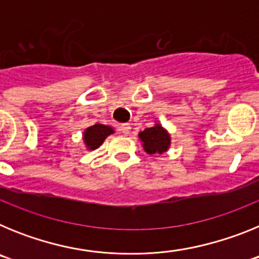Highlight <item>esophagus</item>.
<instances>
[{"label": "esophagus", "instance_id": "esophagus-1", "mask_svg": "<svg viewBox=\"0 0 259 259\" xmlns=\"http://www.w3.org/2000/svg\"><path fill=\"white\" fill-rule=\"evenodd\" d=\"M119 130H120L122 134H130V132H131V124H130V123H123V124L119 127Z\"/></svg>", "mask_w": 259, "mask_h": 259}]
</instances>
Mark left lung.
Instances as JSON below:
<instances>
[{
    "label": "left lung",
    "mask_w": 259,
    "mask_h": 259,
    "mask_svg": "<svg viewBox=\"0 0 259 259\" xmlns=\"http://www.w3.org/2000/svg\"><path fill=\"white\" fill-rule=\"evenodd\" d=\"M139 139L144 150L149 155L158 157L170 149L171 136L159 122H155L153 127L145 128L144 131L139 132Z\"/></svg>",
    "instance_id": "1"
}]
</instances>
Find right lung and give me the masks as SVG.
I'll use <instances>...</instances> for the list:
<instances>
[{
    "instance_id": "right-lung-1",
    "label": "right lung",
    "mask_w": 259,
    "mask_h": 259,
    "mask_svg": "<svg viewBox=\"0 0 259 259\" xmlns=\"http://www.w3.org/2000/svg\"><path fill=\"white\" fill-rule=\"evenodd\" d=\"M115 134L114 128L111 125L106 124H97L91 125L85 128L83 132V143L87 150H95L104 144L106 137L110 135Z\"/></svg>"
}]
</instances>
